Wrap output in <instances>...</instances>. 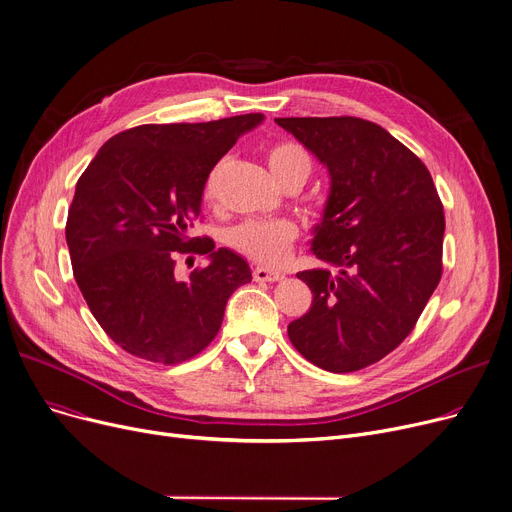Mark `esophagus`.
Returning <instances> with one entry per match:
<instances>
[{
  "label": "esophagus",
  "instance_id": "1",
  "mask_svg": "<svg viewBox=\"0 0 512 512\" xmlns=\"http://www.w3.org/2000/svg\"><path fill=\"white\" fill-rule=\"evenodd\" d=\"M253 278L257 282H280L284 278V274L282 272H274V270H267V267H255Z\"/></svg>",
  "mask_w": 512,
  "mask_h": 512
}]
</instances>
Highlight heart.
I'll list each match as a JSON object with an SVG mask.
<instances>
[{
	"mask_svg": "<svg viewBox=\"0 0 512 512\" xmlns=\"http://www.w3.org/2000/svg\"><path fill=\"white\" fill-rule=\"evenodd\" d=\"M267 166H270L272 174L284 184L292 176L309 174L311 159L301 145L282 141L267 149ZM222 170L224 161L215 164L205 180L203 197L207 201H213L215 191H218ZM297 234L299 230L290 220H249L228 232V242L242 255L267 265H276L286 259L288 251L292 249V242L297 240Z\"/></svg>",
	"mask_w": 512,
	"mask_h": 512,
	"instance_id": "b5f03b06",
	"label": "heart"
}]
</instances>
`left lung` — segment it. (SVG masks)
Wrapping results in <instances>:
<instances>
[{
    "label": "left lung",
    "mask_w": 512,
    "mask_h": 512,
    "mask_svg": "<svg viewBox=\"0 0 512 512\" xmlns=\"http://www.w3.org/2000/svg\"><path fill=\"white\" fill-rule=\"evenodd\" d=\"M330 174L311 251L336 267L297 274L313 292L288 324L294 348L332 373L363 369L405 340L442 278L444 211L423 161L382 126L276 118Z\"/></svg>",
    "instance_id": "1"
}]
</instances>
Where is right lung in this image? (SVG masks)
Returning a JSON list of instances; mask_svg holds the SVG:
<instances>
[{
    "mask_svg": "<svg viewBox=\"0 0 512 512\" xmlns=\"http://www.w3.org/2000/svg\"><path fill=\"white\" fill-rule=\"evenodd\" d=\"M263 114L199 124H143L107 141L76 182L66 242L76 284L126 353L153 363L193 359L220 332L230 294L251 267L209 238H188L213 166ZM210 263L175 278V251Z\"/></svg>",
    "mask_w": 512,
    "mask_h": 512,
    "instance_id": "right-lung-1",
    "label": "right lung"
}]
</instances>
